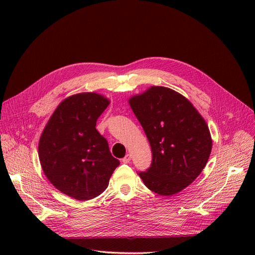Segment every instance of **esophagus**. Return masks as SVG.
<instances>
[{
    "label": "esophagus",
    "instance_id": "1",
    "mask_svg": "<svg viewBox=\"0 0 255 255\" xmlns=\"http://www.w3.org/2000/svg\"><path fill=\"white\" fill-rule=\"evenodd\" d=\"M130 160H131V156H130V154H127V155L122 159V162H123V163H129Z\"/></svg>",
    "mask_w": 255,
    "mask_h": 255
}]
</instances>
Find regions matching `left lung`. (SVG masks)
Returning a JSON list of instances; mask_svg holds the SVG:
<instances>
[{
    "label": "left lung",
    "mask_w": 255,
    "mask_h": 255,
    "mask_svg": "<svg viewBox=\"0 0 255 255\" xmlns=\"http://www.w3.org/2000/svg\"><path fill=\"white\" fill-rule=\"evenodd\" d=\"M152 149V163L138 172L160 195H172L191 184L206 166L212 150L209 127L181 94L152 87L129 99Z\"/></svg>",
    "instance_id": "8db88e82"
}]
</instances>
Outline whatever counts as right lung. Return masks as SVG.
<instances>
[{
	"label": "right lung",
	"mask_w": 255,
	"mask_h": 255,
	"mask_svg": "<svg viewBox=\"0 0 255 255\" xmlns=\"http://www.w3.org/2000/svg\"><path fill=\"white\" fill-rule=\"evenodd\" d=\"M110 101L96 93L65 99L39 141V159L49 182L64 194L88 200L101 194L120 161L113 157L96 122Z\"/></svg>",
	"instance_id": "obj_1"
}]
</instances>
